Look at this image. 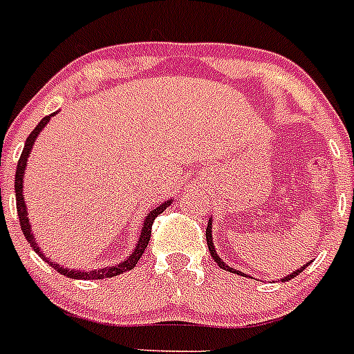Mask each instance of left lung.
I'll use <instances>...</instances> for the list:
<instances>
[{"instance_id": "8db88e82", "label": "left lung", "mask_w": 354, "mask_h": 354, "mask_svg": "<svg viewBox=\"0 0 354 354\" xmlns=\"http://www.w3.org/2000/svg\"><path fill=\"white\" fill-rule=\"evenodd\" d=\"M205 236H207V245H209V251H210V256H212V259L214 261H216L217 265H219V267L221 268H225V270H228V272H232V274H239V275H244L242 274V272H239V270H235V268H232L230 267V265H226L225 261H223L221 258H219V254H217L216 252V248H214V242H212V219H209V225H207V230H205ZM309 265V263H307ZM307 265H304V267H300L298 268V270H295V272H291L290 275H288V277H284L283 281H290V279H293V277H297L298 274H300V272L304 270V268H307Z\"/></svg>"}]
</instances>
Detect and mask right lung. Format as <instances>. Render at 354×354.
I'll use <instances>...</instances> for the list:
<instances>
[{"label": "right lung", "mask_w": 354, "mask_h": 354, "mask_svg": "<svg viewBox=\"0 0 354 354\" xmlns=\"http://www.w3.org/2000/svg\"><path fill=\"white\" fill-rule=\"evenodd\" d=\"M57 112L50 113V115H47V118L41 119L40 122H38L37 128L33 129V131L29 133V137L26 138V144H24V149H22V154L21 158H19V163H17V170H15V202H17V214H19V223H21V228H22V233H24L26 241L29 242V245L35 249V251L38 252V254L41 256V258L47 261L48 265H50L54 270H57L59 274L66 275V277H71V279H84V281H91V279H105V277H113V275H119L122 274V272H128L131 270V268H135V265L138 263V259L142 258V254H144L145 248H147L149 241H151V230H152V223H154V219L158 216H160L161 212H163L165 209H167L168 205L171 203V200H167L165 203H161L160 207H156L154 210H151V212L145 216V221L144 225H142V232H140V239H138L137 245H135V251L131 252V256L129 258H126L124 261H121V263L118 265H110V267H105V268H100V270H70V268H64L63 265H59L57 261H54V259H48L47 256L44 254V252L40 251V248H38L37 241H35V235L31 233V225H29V219H28V209H26V203H24V194H22V183H24V170H26V163H28V158L29 154H31V149H33V144L35 140H37V137L40 135V131L44 129V126L47 124L48 121H50L52 115H56Z\"/></svg>", "instance_id": "right-lung-1"}]
</instances>
